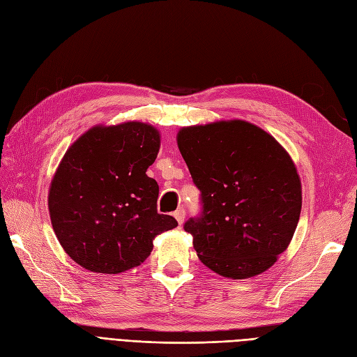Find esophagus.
I'll return each mask as SVG.
<instances>
[{
  "label": "esophagus",
  "mask_w": 357,
  "mask_h": 357,
  "mask_svg": "<svg viewBox=\"0 0 357 357\" xmlns=\"http://www.w3.org/2000/svg\"><path fill=\"white\" fill-rule=\"evenodd\" d=\"M174 217H176V220L178 221V225H183L184 218H186V211H184L183 208H178V210L174 213Z\"/></svg>",
  "instance_id": "esophagus-1"
}]
</instances>
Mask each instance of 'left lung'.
Instances as JSON below:
<instances>
[{"instance_id": "1", "label": "left lung", "mask_w": 357, "mask_h": 357, "mask_svg": "<svg viewBox=\"0 0 357 357\" xmlns=\"http://www.w3.org/2000/svg\"><path fill=\"white\" fill-rule=\"evenodd\" d=\"M177 144L201 190V215L184 225L199 260L230 279L266 272L288 248L301 213L288 152L241 119L184 127Z\"/></svg>"}]
</instances>
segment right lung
<instances>
[{"label":"right lung","instance_id":"obj_1","mask_svg":"<svg viewBox=\"0 0 357 357\" xmlns=\"http://www.w3.org/2000/svg\"><path fill=\"white\" fill-rule=\"evenodd\" d=\"M159 131L144 122L97 126L73 143L52 180L48 211L66 254L84 268L116 275L140 266L153 239L177 226L158 214V183L146 176Z\"/></svg>","mask_w":357,"mask_h":357}]
</instances>
